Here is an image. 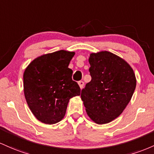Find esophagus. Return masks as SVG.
I'll return each instance as SVG.
<instances>
[{"label": "esophagus", "instance_id": "1", "mask_svg": "<svg viewBox=\"0 0 154 154\" xmlns=\"http://www.w3.org/2000/svg\"><path fill=\"white\" fill-rule=\"evenodd\" d=\"M79 86H80L81 89H82V88L84 87V82H83V81H80V82H79Z\"/></svg>", "mask_w": 154, "mask_h": 154}]
</instances>
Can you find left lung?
Here are the masks:
<instances>
[{
  "instance_id": "1",
  "label": "left lung",
  "mask_w": 154,
  "mask_h": 154,
  "mask_svg": "<svg viewBox=\"0 0 154 154\" xmlns=\"http://www.w3.org/2000/svg\"><path fill=\"white\" fill-rule=\"evenodd\" d=\"M91 80L81 97L88 116L98 124L109 123L121 115L136 87L132 68L109 51L92 53L89 59Z\"/></svg>"
}]
</instances>
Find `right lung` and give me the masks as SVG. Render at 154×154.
<instances>
[{
    "label": "right lung",
    "instance_id": "add662e5",
    "mask_svg": "<svg viewBox=\"0 0 154 154\" xmlns=\"http://www.w3.org/2000/svg\"><path fill=\"white\" fill-rule=\"evenodd\" d=\"M75 53L64 50L35 59L23 75L24 93L35 118L53 124L65 116L69 100L80 95L81 89L72 79L69 63Z\"/></svg>",
    "mask_w": 154,
    "mask_h": 154
}]
</instances>
